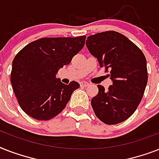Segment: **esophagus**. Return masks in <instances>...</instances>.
Returning <instances> with one entry per match:
<instances>
[{
  "instance_id": "obj_1",
  "label": "esophagus",
  "mask_w": 159,
  "mask_h": 159,
  "mask_svg": "<svg viewBox=\"0 0 159 159\" xmlns=\"http://www.w3.org/2000/svg\"><path fill=\"white\" fill-rule=\"evenodd\" d=\"M80 85H81V87H87V86H89V83L87 82H80Z\"/></svg>"
}]
</instances>
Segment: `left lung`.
Here are the masks:
<instances>
[{
  "label": "left lung",
  "instance_id": "obj_1",
  "mask_svg": "<svg viewBox=\"0 0 159 159\" xmlns=\"http://www.w3.org/2000/svg\"><path fill=\"white\" fill-rule=\"evenodd\" d=\"M88 50L109 72L112 85L107 91L98 85L92 99L96 116L106 125L129 118L143 98L148 82L147 62L143 52L120 33L105 31L87 37Z\"/></svg>",
  "mask_w": 159,
  "mask_h": 159
}]
</instances>
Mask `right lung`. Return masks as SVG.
<instances>
[{"label":"right lung","mask_w":159,"mask_h":159,"mask_svg":"<svg viewBox=\"0 0 159 159\" xmlns=\"http://www.w3.org/2000/svg\"><path fill=\"white\" fill-rule=\"evenodd\" d=\"M86 36L43 38L24 47L14 58L11 82L21 109L38 120L57 116L69 102L78 82L63 84L56 74L83 47Z\"/></svg>","instance_id":"add662e5"}]
</instances>
